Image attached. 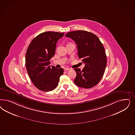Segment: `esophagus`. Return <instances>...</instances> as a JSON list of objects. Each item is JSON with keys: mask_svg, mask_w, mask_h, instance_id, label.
Returning <instances> with one entry per match:
<instances>
[{"mask_svg": "<svg viewBox=\"0 0 135 135\" xmlns=\"http://www.w3.org/2000/svg\"><path fill=\"white\" fill-rule=\"evenodd\" d=\"M70 70V69L69 68H65V71H68V70Z\"/></svg>", "mask_w": 135, "mask_h": 135, "instance_id": "1", "label": "esophagus"}]
</instances>
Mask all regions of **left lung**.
Returning a JSON list of instances; mask_svg holds the SVG:
<instances>
[{
  "mask_svg": "<svg viewBox=\"0 0 135 135\" xmlns=\"http://www.w3.org/2000/svg\"><path fill=\"white\" fill-rule=\"evenodd\" d=\"M65 36L74 40L77 45L78 57L85 64L82 70L74 69L76 73L74 83L84 88L94 87L102 78L107 64L102 44L95 35L86 31L70 32Z\"/></svg>",
  "mask_w": 135,
  "mask_h": 135,
  "instance_id": "8db88e82",
  "label": "left lung"
}]
</instances>
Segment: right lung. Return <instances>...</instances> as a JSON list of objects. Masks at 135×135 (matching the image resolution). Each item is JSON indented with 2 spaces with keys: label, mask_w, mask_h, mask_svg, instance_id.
<instances>
[{
  "label": "right lung",
  "mask_w": 135,
  "mask_h": 135,
  "mask_svg": "<svg viewBox=\"0 0 135 135\" xmlns=\"http://www.w3.org/2000/svg\"><path fill=\"white\" fill-rule=\"evenodd\" d=\"M64 33L45 32L31 41L25 57L26 69L32 82L41 91H49L57 87L62 68L51 66L50 59L55 53L56 44Z\"/></svg>",
  "instance_id": "right-lung-1"
}]
</instances>
